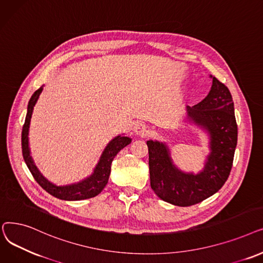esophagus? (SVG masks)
I'll return each instance as SVG.
<instances>
[{
    "label": "esophagus",
    "mask_w": 263,
    "mask_h": 263,
    "mask_svg": "<svg viewBox=\"0 0 263 263\" xmlns=\"http://www.w3.org/2000/svg\"><path fill=\"white\" fill-rule=\"evenodd\" d=\"M135 133H136L137 136L144 137V136H146V135L149 133V130H148V127L146 126V125H144V124H138V125H136Z\"/></svg>",
    "instance_id": "esophagus-1"
}]
</instances>
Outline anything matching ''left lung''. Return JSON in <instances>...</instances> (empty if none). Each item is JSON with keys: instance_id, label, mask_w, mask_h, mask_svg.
I'll list each match as a JSON object with an SVG mask.
<instances>
[{"instance_id": "obj_1", "label": "left lung", "mask_w": 263, "mask_h": 263, "mask_svg": "<svg viewBox=\"0 0 263 263\" xmlns=\"http://www.w3.org/2000/svg\"><path fill=\"white\" fill-rule=\"evenodd\" d=\"M208 96L199 104L186 107L187 118L210 135V149L204 169L198 174L185 173L173 165L168 146L148 140L151 187L166 202L190 206L217 193L227 181L237 142V125L232 96L228 87L212 77Z\"/></svg>"}]
</instances>
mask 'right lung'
I'll return each mask as SVG.
<instances>
[{
  "label": "right lung",
  "instance_id": "obj_1",
  "mask_svg": "<svg viewBox=\"0 0 263 263\" xmlns=\"http://www.w3.org/2000/svg\"><path fill=\"white\" fill-rule=\"evenodd\" d=\"M42 91H43V86L40 87L37 91H35L30 99L29 105H28L27 117H26V121H24L22 135H21L22 155L30 172L32 173L35 181L39 183L47 193L52 195L55 198H59L62 200H67V201H77V200L89 199L97 196L105 189V186L108 183L112 160H114L116 155L123 147L128 145L132 142V139L128 138V137H124V136H118L115 139H112L107 144L101 158H99L98 164L94 169V172L89 178L82 180L79 183L70 184L66 186H57L52 183H50L48 180H46L42 176V173L34 165V161L30 155V147H29L30 122H31L34 106L37 102V99H39Z\"/></svg>",
  "mask_w": 263,
  "mask_h": 263
}]
</instances>
